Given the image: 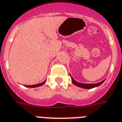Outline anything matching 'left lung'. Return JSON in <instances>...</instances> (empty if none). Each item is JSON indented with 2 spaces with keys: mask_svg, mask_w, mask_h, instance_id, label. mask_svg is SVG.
Masks as SVG:
<instances>
[{
  "mask_svg": "<svg viewBox=\"0 0 122 122\" xmlns=\"http://www.w3.org/2000/svg\"><path fill=\"white\" fill-rule=\"evenodd\" d=\"M70 76H71V79H72V83H73L75 85L79 87H80V88H85V89H91V88H95V87L99 86H100V85L102 84L105 81L104 80H103V81H100V82H99V83H80V82H77V81H76L75 80H74V79L72 77V76H71V75H70Z\"/></svg>",
  "mask_w": 122,
  "mask_h": 122,
  "instance_id": "1",
  "label": "left lung"
}]
</instances>
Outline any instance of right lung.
Wrapping results in <instances>:
<instances>
[{
  "instance_id": "obj_1",
  "label": "right lung",
  "mask_w": 122,
  "mask_h": 122,
  "mask_svg": "<svg viewBox=\"0 0 122 122\" xmlns=\"http://www.w3.org/2000/svg\"><path fill=\"white\" fill-rule=\"evenodd\" d=\"M46 82V80H45L44 81L42 82L41 83H39V84H36V85H25V86L28 87V88H36V87H38V86H41L43 85Z\"/></svg>"
}]
</instances>
